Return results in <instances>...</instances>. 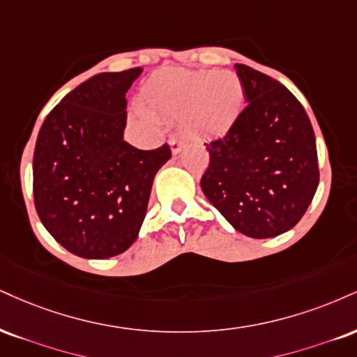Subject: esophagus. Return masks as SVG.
Wrapping results in <instances>:
<instances>
[{
    "label": "esophagus",
    "instance_id": "esophagus-1",
    "mask_svg": "<svg viewBox=\"0 0 357 357\" xmlns=\"http://www.w3.org/2000/svg\"><path fill=\"white\" fill-rule=\"evenodd\" d=\"M169 146H171V153H173L176 156V154H179L184 148H186V143H184V141H181V139H171Z\"/></svg>",
    "mask_w": 357,
    "mask_h": 357
}]
</instances>
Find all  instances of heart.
Listing matches in <instances>:
<instances>
[{"label": "heart", "mask_w": 357, "mask_h": 357, "mask_svg": "<svg viewBox=\"0 0 357 357\" xmlns=\"http://www.w3.org/2000/svg\"><path fill=\"white\" fill-rule=\"evenodd\" d=\"M141 106L160 118L179 116V126L191 137L221 136L241 114L244 88L231 71L166 70L144 86Z\"/></svg>", "instance_id": "1"}]
</instances>
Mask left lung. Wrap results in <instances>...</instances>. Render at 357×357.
<instances>
[{
  "instance_id": "obj_1",
  "label": "left lung",
  "mask_w": 357,
  "mask_h": 357,
  "mask_svg": "<svg viewBox=\"0 0 357 357\" xmlns=\"http://www.w3.org/2000/svg\"><path fill=\"white\" fill-rule=\"evenodd\" d=\"M246 108L206 144L201 190L239 233L274 238L298 225L319 184L316 137L303 105L271 76L234 64Z\"/></svg>"
}]
</instances>
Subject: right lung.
<instances>
[{"instance_id":"right-lung-1","label":"right lung","mask_w":357,"mask_h":357,"mask_svg":"<svg viewBox=\"0 0 357 357\" xmlns=\"http://www.w3.org/2000/svg\"><path fill=\"white\" fill-rule=\"evenodd\" d=\"M143 73H101L46 116L33 156V195L48 233L73 255L106 259L139 234L151 186L171 158L167 144L143 151L123 139L126 93Z\"/></svg>"}]
</instances>
